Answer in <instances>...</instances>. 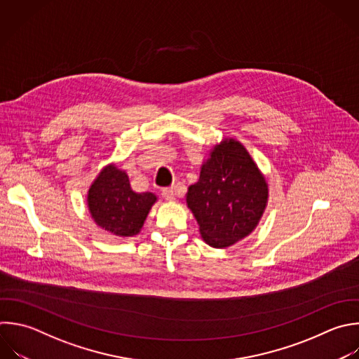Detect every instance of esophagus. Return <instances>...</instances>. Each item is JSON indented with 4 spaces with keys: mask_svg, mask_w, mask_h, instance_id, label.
Masks as SVG:
<instances>
[{
    "mask_svg": "<svg viewBox=\"0 0 359 359\" xmlns=\"http://www.w3.org/2000/svg\"><path fill=\"white\" fill-rule=\"evenodd\" d=\"M163 196L167 201H174L175 199V191L172 188H165V189H163Z\"/></svg>",
    "mask_w": 359,
    "mask_h": 359,
    "instance_id": "1",
    "label": "esophagus"
}]
</instances>
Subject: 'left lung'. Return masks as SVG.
<instances>
[{
	"label": "left lung",
	"mask_w": 359,
	"mask_h": 359,
	"mask_svg": "<svg viewBox=\"0 0 359 359\" xmlns=\"http://www.w3.org/2000/svg\"><path fill=\"white\" fill-rule=\"evenodd\" d=\"M269 198L265 175L241 142L224 137L212 146L199 180L188 188L187 206L203 241L227 248L258 226Z\"/></svg>",
	"instance_id": "1"
}]
</instances>
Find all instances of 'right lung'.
<instances>
[{"mask_svg":"<svg viewBox=\"0 0 359 359\" xmlns=\"http://www.w3.org/2000/svg\"><path fill=\"white\" fill-rule=\"evenodd\" d=\"M157 201L153 192H135L128 172L114 163L98 172L87 194L88 210L97 226L121 238L140 233Z\"/></svg>","mask_w":359,"mask_h":359,"instance_id":"add662e5","label":"right lung"}]
</instances>
